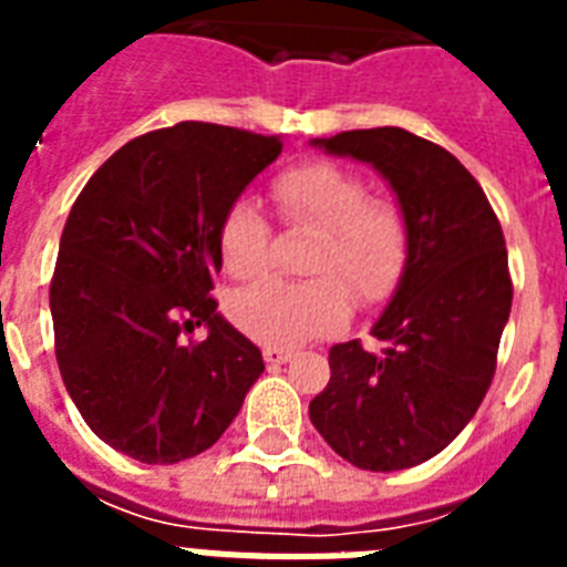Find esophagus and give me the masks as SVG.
I'll return each mask as SVG.
<instances>
[{
    "instance_id": "34e87169",
    "label": "esophagus",
    "mask_w": 567,
    "mask_h": 567,
    "mask_svg": "<svg viewBox=\"0 0 567 567\" xmlns=\"http://www.w3.org/2000/svg\"><path fill=\"white\" fill-rule=\"evenodd\" d=\"M261 355H265V362L270 364V368H276V364H285L291 362V350H285V347H265L261 350Z\"/></svg>"
}]
</instances>
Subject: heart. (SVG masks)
<instances>
[{"label":"heart","mask_w":567,"mask_h":567,"mask_svg":"<svg viewBox=\"0 0 567 567\" xmlns=\"http://www.w3.org/2000/svg\"><path fill=\"white\" fill-rule=\"evenodd\" d=\"M276 212L293 229H318L309 282L270 279L235 293L231 323L258 344L297 347L344 327L353 300L385 302L409 261V220L388 196H373L359 173L332 162H302L270 185ZM223 267L235 279H261L274 265V229L252 199H235L217 226ZM354 297L350 298L349 293Z\"/></svg>","instance_id":"obj_1"}]
</instances>
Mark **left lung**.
<instances>
[{
    "label": "left lung",
    "mask_w": 567,
    "mask_h": 567,
    "mask_svg": "<svg viewBox=\"0 0 567 567\" xmlns=\"http://www.w3.org/2000/svg\"><path fill=\"white\" fill-rule=\"evenodd\" d=\"M373 164L409 220V261L371 336L329 350L327 388L309 403L315 430L362 471L421 465L465 430L497 371L512 274L497 214L444 146L396 126L315 141Z\"/></svg>",
    "instance_id": "left-lung-1"
}]
</instances>
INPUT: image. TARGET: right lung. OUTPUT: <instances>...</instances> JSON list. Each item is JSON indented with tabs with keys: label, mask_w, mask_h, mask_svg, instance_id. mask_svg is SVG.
Masks as SVG:
<instances>
[{
	"label": "right lung",
	"mask_w": 567,
	"mask_h": 567,
	"mask_svg": "<svg viewBox=\"0 0 567 567\" xmlns=\"http://www.w3.org/2000/svg\"><path fill=\"white\" fill-rule=\"evenodd\" d=\"M282 141L176 123L128 141L70 208L49 309L55 359L84 423L120 453L173 465L240 412L265 362L217 315V226ZM205 326L209 336L194 339Z\"/></svg>",
	"instance_id": "obj_1"
}]
</instances>
